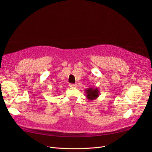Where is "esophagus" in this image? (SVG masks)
Returning <instances> with one entry per match:
<instances>
[{"label":"esophagus","mask_w":152,"mask_h":152,"mask_svg":"<svg viewBox=\"0 0 152 152\" xmlns=\"http://www.w3.org/2000/svg\"><path fill=\"white\" fill-rule=\"evenodd\" d=\"M69 86H70V87H77V84H69Z\"/></svg>","instance_id":"esophagus-1"}]
</instances>
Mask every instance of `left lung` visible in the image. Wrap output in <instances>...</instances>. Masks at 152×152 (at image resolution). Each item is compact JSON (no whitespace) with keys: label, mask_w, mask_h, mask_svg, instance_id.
<instances>
[{"label":"left lung","mask_w":152,"mask_h":152,"mask_svg":"<svg viewBox=\"0 0 152 152\" xmlns=\"http://www.w3.org/2000/svg\"><path fill=\"white\" fill-rule=\"evenodd\" d=\"M85 93L86 98L89 101L95 100L96 98L99 97V89L96 87H90V88H87L85 90Z\"/></svg>","instance_id":"8db88e82"}]
</instances>
